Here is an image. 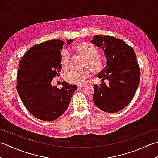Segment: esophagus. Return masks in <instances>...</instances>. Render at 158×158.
<instances>
[{"instance_id": "esophagus-1", "label": "esophagus", "mask_w": 158, "mask_h": 158, "mask_svg": "<svg viewBox=\"0 0 158 158\" xmlns=\"http://www.w3.org/2000/svg\"><path fill=\"white\" fill-rule=\"evenodd\" d=\"M83 87V85H79L78 87H77V89H81Z\"/></svg>"}]
</instances>
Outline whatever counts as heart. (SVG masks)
Segmentation results:
<instances>
[{"label": "heart", "mask_w": 158, "mask_h": 158, "mask_svg": "<svg viewBox=\"0 0 158 158\" xmlns=\"http://www.w3.org/2000/svg\"><path fill=\"white\" fill-rule=\"evenodd\" d=\"M73 49L85 58L83 66L88 67L92 72L98 73L103 70L105 67V61L102 57L98 54V49L91 43L83 41L78 43L73 48ZM71 54L68 49H64L60 53V63L62 68L67 69L70 66ZM90 70L85 69L81 70H73L67 73L64 77L65 81L75 85H83L90 77Z\"/></svg>", "instance_id": "obj_1"}]
</instances>
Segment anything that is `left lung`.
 <instances>
[{
	"mask_svg": "<svg viewBox=\"0 0 158 158\" xmlns=\"http://www.w3.org/2000/svg\"><path fill=\"white\" fill-rule=\"evenodd\" d=\"M92 43L101 47L106 66L97 77L108 84H95L93 100L102 111L116 113L128 105L138 88L140 71L136 53L122 40L110 36L96 35Z\"/></svg>",
	"mask_w": 158,
	"mask_h": 158,
	"instance_id": "obj_1",
	"label": "left lung"
}]
</instances>
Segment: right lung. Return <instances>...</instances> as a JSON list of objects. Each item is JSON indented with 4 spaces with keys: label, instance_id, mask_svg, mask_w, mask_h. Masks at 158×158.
<instances>
[{
    "label": "right lung",
    "instance_id": "right-lung-1",
    "mask_svg": "<svg viewBox=\"0 0 158 158\" xmlns=\"http://www.w3.org/2000/svg\"><path fill=\"white\" fill-rule=\"evenodd\" d=\"M72 41L69 40L68 44ZM63 45L64 41L54 39L32 46L20 60L17 74V91L25 107L36 118L47 122L65 112L77 88L66 82L61 89L51 85L61 71Z\"/></svg>",
    "mask_w": 158,
    "mask_h": 158
}]
</instances>
